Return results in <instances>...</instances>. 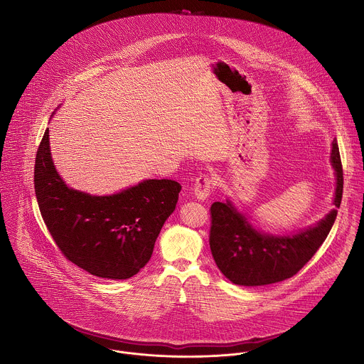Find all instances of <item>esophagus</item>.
Instances as JSON below:
<instances>
[{
  "mask_svg": "<svg viewBox=\"0 0 364 364\" xmlns=\"http://www.w3.org/2000/svg\"><path fill=\"white\" fill-rule=\"evenodd\" d=\"M211 189H213V179L208 175H202L196 179L193 192H195L196 199L206 200L211 193Z\"/></svg>",
  "mask_w": 364,
  "mask_h": 364,
  "instance_id": "esophagus-1",
  "label": "esophagus"
}]
</instances>
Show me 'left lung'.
Returning <instances> with one entry per match:
<instances>
[{
	"instance_id": "8db88e82",
	"label": "left lung",
	"mask_w": 364,
	"mask_h": 364,
	"mask_svg": "<svg viewBox=\"0 0 364 364\" xmlns=\"http://www.w3.org/2000/svg\"><path fill=\"white\" fill-rule=\"evenodd\" d=\"M331 162L336 189L333 206L321 221L293 235H273L255 230L247 215L227 199L210 208V250L221 273L234 284L264 286L294 276L328 237L342 200L343 171L336 139Z\"/></svg>"
}]
</instances>
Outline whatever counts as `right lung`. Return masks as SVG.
Segmentation results:
<instances>
[{"mask_svg":"<svg viewBox=\"0 0 364 364\" xmlns=\"http://www.w3.org/2000/svg\"><path fill=\"white\" fill-rule=\"evenodd\" d=\"M33 179L41 214L61 254L112 280L130 279L146 266L182 189L171 179H146L109 196L68 188L53 164L49 129L38 149Z\"/></svg>","mask_w":364,"mask_h":364,"instance_id":"obj_1","label":"right lung"}]
</instances>
